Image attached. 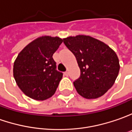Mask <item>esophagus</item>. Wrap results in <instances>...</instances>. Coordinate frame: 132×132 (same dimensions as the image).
<instances>
[{"label": "esophagus", "mask_w": 132, "mask_h": 132, "mask_svg": "<svg viewBox=\"0 0 132 132\" xmlns=\"http://www.w3.org/2000/svg\"><path fill=\"white\" fill-rule=\"evenodd\" d=\"M69 75V71H66V72H64V75L66 76V77H68Z\"/></svg>", "instance_id": "esophagus-1"}]
</instances>
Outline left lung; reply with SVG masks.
<instances>
[{"instance_id": "1", "label": "left lung", "mask_w": 132, "mask_h": 132, "mask_svg": "<svg viewBox=\"0 0 132 132\" xmlns=\"http://www.w3.org/2000/svg\"><path fill=\"white\" fill-rule=\"evenodd\" d=\"M63 43L76 57L80 76L74 82L77 93L85 98L103 96L113 85L120 65L116 53L102 42L79 35L63 39Z\"/></svg>"}]
</instances>
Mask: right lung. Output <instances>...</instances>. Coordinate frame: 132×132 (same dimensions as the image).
Here are the masks:
<instances>
[{"instance_id":"right-lung-1","label":"right lung","mask_w":132,"mask_h":132,"mask_svg":"<svg viewBox=\"0 0 132 132\" xmlns=\"http://www.w3.org/2000/svg\"><path fill=\"white\" fill-rule=\"evenodd\" d=\"M63 42L59 37L42 36L28 44L14 63V77L26 96L43 101L51 97L62 79L52 55Z\"/></svg>"}]
</instances>
